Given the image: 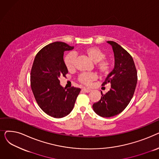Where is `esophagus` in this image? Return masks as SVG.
Listing matches in <instances>:
<instances>
[{
    "label": "esophagus",
    "instance_id": "34e87169",
    "mask_svg": "<svg viewBox=\"0 0 159 159\" xmlns=\"http://www.w3.org/2000/svg\"><path fill=\"white\" fill-rule=\"evenodd\" d=\"M82 90L84 91H85V92H86V93H89V92H91V91H92V90H91V89H89V88H83V89H82Z\"/></svg>",
    "mask_w": 159,
    "mask_h": 159
}]
</instances>
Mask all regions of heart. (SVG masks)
<instances>
[{"label":"heart","mask_w":159,"mask_h":159,"mask_svg":"<svg viewBox=\"0 0 159 159\" xmlns=\"http://www.w3.org/2000/svg\"><path fill=\"white\" fill-rule=\"evenodd\" d=\"M83 53L86 54L93 62H95L96 68L102 74H106L111 68V62L105 58V53L100 48L95 46L86 48L83 50ZM75 55L70 53L64 58V64L68 71H71L75 68ZM97 79V75L95 73H82L79 76V81L85 85H90L91 83Z\"/></svg>","instance_id":"1"}]
</instances>
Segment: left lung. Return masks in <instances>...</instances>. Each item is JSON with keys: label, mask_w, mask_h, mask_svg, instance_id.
Masks as SVG:
<instances>
[{"label": "left lung", "mask_w": 159, "mask_h": 159, "mask_svg": "<svg viewBox=\"0 0 159 159\" xmlns=\"http://www.w3.org/2000/svg\"><path fill=\"white\" fill-rule=\"evenodd\" d=\"M113 48L115 66L102 86L110 83L111 88L93 104V111L102 117H111L120 113L129 104L137 82V72L131 55L113 41H107Z\"/></svg>", "instance_id": "8db88e82"}]
</instances>
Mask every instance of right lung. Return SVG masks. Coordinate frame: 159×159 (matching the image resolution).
I'll return each mask as SVG.
<instances>
[{
  "mask_svg": "<svg viewBox=\"0 0 159 159\" xmlns=\"http://www.w3.org/2000/svg\"><path fill=\"white\" fill-rule=\"evenodd\" d=\"M62 42H55L42 48L36 55L31 70V88L36 101L44 113L62 118L72 111L80 89H67L60 84L61 77L68 73L64 52L73 49Z\"/></svg>",
  "mask_w": 159,
  "mask_h": 159,
  "instance_id": "add662e5",
  "label": "right lung"
}]
</instances>
